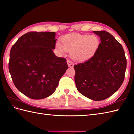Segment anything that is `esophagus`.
I'll return each instance as SVG.
<instances>
[{"label":"esophagus","mask_w":134,"mask_h":134,"mask_svg":"<svg viewBox=\"0 0 134 134\" xmlns=\"http://www.w3.org/2000/svg\"><path fill=\"white\" fill-rule=\"evenodd\" d=\"M67 64H68V66L69 67H71V68H72L74 67V64L72 63V62H71L70 60H67Z\"/></svg>","instance_id":"34e87169"}]
</instances>
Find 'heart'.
<instances>
[{
    "mask_svg": "<svg viewBox=\"0 0 134 134\" xmlns=\"http://www.w3.org/2000/svg\"><path fill=\"white\" fill-rule=\"evenodd\" d=\"M62 44H56V49L61 54L70 51L73 60L84 62L89 59L97 52L100 46V40L96 35L71 34L64 35L61 38Z\"/></svg>",
    "mask_w": 134,
    "mask_h": 134,
    "instance_id": "1",
    "label": "heart"
}]
</instances>
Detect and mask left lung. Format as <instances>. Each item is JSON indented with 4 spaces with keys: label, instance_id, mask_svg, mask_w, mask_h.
I'll return each instance as SVG.
<instances>
[{
    "label": "left lung",
    "instance_id": "obj_1",
    "mask_svg": "<svg viewBox=\"0 0 134 134\" xmlns=\"http://www.w3.org/2000/svg\"><path fill=\"white\" fill-rule=\"evenodd\" d=\"M100 43L94 57L75 65V82L80 94L95 101L103 100L116 92L125 76L127 60L122 46L109 32L94 31Z\"/></svg>",
    "mask_w": 134,
    "mask_h": 134
}]
</instances>
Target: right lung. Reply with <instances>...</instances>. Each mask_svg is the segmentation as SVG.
Returning a JSON list of instances; mask_svg holds the SVG:
<instances>
[{
  "label": "right lung",
  "instance_id": "add662e5",
  "mask_svg": "<svg viewBox=\"0 0 134 134\" xmlns=\"http://www.w3.org/2000/svg\"><path fill=\"white\" fill-rule=\"evenodd\" d=\"M56 33L30 32L12 46L9 71L15 87L33 99L52 95L61 77L68 69L65 58L56 56Z\"/></svg>",
  "mask_w": 134,
  "mask_h": 134
}]
</instances>
